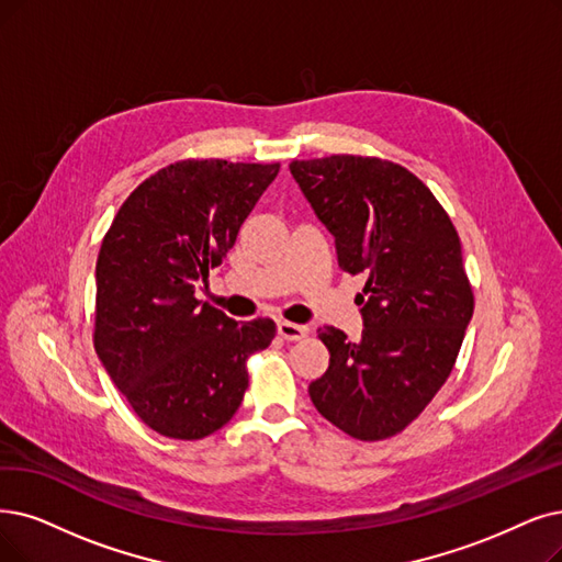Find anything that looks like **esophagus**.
<instances>
[{"label":"esophagus","instance_id":"esophagus-1","mask_svg":"<svg viewBox=\"0 0 562 562\" xmlns=\"http://www.w3.org/2000/svg\"><path fill=\"white\" fill-rule=\"evenodd\" d=\"M277 329H279L281 339H285V341H300V339H304V336L308 334V327L295 325V323H288V321H279V323H277Z\"/></svg>","mask_w":562,"mask_h":562}]
</instances>
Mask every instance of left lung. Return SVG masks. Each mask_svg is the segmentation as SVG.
Listing matches in <instances>:
<instances>
[{"instance_id": "1", "label": "left lung", "mask_w": 562, "mask_h": 562, "mask_svg": "<svg viewBox=\"0 0 562 562\" xmlns=\"http://www.w3.org/2000/svg\"><path fill=\"white\" fill-rule=\"evenodd\" d=\"M348 274L367 279L362 339L321 327L325 375L308 385L318 413L357 440H385L419 417L452 373L473 288L450 216L424 182L375 156L290 164Z\"/></svg>"}]
</instances>
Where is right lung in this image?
Segmentation results:
<instances>
[{
	"label": "right lung",
	"instance_id": "1",
	"mask_svg": "<svg viewBox=\"0 0 562 562\" xmlns=\"http://www.w3.org/2000/svg\"><path fill=\"white\" fill-rule=\"evenodd\" d=\"M279 164L177 161L120 207L97 260L94 348L136 415L166 438L200 440L237 413L246 359L272 344L269 318L237 323L195 300L233 249Z\"/></svg>",
	"mask_w": 562,
	"mask_h": 562
}]
</instances>
